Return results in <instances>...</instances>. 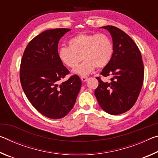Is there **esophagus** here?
I'll list each match as a JSON object with an SVG mask.
<instances>
[{
	"instance_id": "1",
	"label": "esophagus",
	"mask_w": 158,
	"mask_h": 158,
	"mask_svg": "<svg viewBox=\"0 0 158 158\" xmlns=\"http://www.w3.org/2000/svg\"><path fill=\"white\" fill-rule=\"evenodd\" d=\"M81 79L82 81H86L88 80V77H81Z\"/></svg>"
}]
</instances>
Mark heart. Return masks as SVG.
Returning a JSON list of instances; mask_svg holds the SVG:
<instances>
[{
	"instance_id": "1",
	"label": "heart",
	"mask_w": 158,
	"mask_h": 158,
	"mask_svg": "<svg viewBox=\"0 0 158 158\" xmlns=\"http://www.w3.org/2000/svg\"><path fill=\"white\" fill-rule=\"evenodd\" d=\"M68 44L69 47H62L58 51L60 59L69 68H74L83 58L84 62L74 69V73L82 76L90 74L96 67H105L113 55V44L104 33L78 34Z\"/></svg>"
}]
</instances>
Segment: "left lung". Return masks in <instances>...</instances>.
<instances>
[{
	"mask_svg": "<svg viewBox=\"0 0 158 158\" xmlns=\"http://www.w3.org/2000/svg\"><path fill=\"white\" fill-rule=\"evenodd\" d=\"M101 28L110 33L114 52L100 74L111 78L110 82L96 78L99 85L95 95L104 111L118 115L130 110L139 95L144 75L142 57L137 44L125 32L113 26Z\"/></svg>",
	"mask_w": 158,
	"mask_h": 158,
	"instance_id": "left-lung-1",
	"label": "left lung"
}]
</instances>
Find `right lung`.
<instances>
[{
  "label": "right lung",
  "instance_id": "right-lung-1",
  "mask_svg": "<svg viewBox=\"0 0 158 158\" xmlns=\"http://www.w3.org/2000/svg\"><path fill=\"white\" fill-rule=\"evenodd\" d=\"M68 28L50 29L29 42L20 67V81L31 105L52 119L65 117L75 104L81 81L77 74L60 84L69 74L58 52L60 39Z\"/></svg>",
  "mask_w": 158,
  "mask_h": 158
}]
</instances>
